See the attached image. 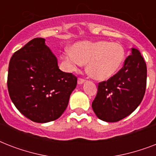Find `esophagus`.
Listing matches in <instances>:
<instances>
[{
	"instance_id": "1",
	"label": "esophagus",
	"mask_w": 156,
	"mask_h": 156,
	"mask_svg": "<svg viewBox=\"0 0 156 156\" xmlns=\"http://www.w3.org/2000/svg\"><path fill=\"white\" fill-rule=\"evenodd\" d=\"M84 83H85V80H84V79H83V78H78V85H82V84H83Z\"/></svg>"
}]
</instances>
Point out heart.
<instances>
[{"mask_svg":"<svg viewBox=\"0 0 156 156\" xmlns=\"http://www.w3.org/2000/svg\"><path fill=\"white\" fill-rule=\"evenodd\" d=\"M125 56V48L119 43L84 40L75 43L71 51L67 50L64 53V60L70 71H76L87 63L88 75L95 80L105 81L118 72Z\"/></svg>","mask_w":156,"mask_h":156,"instance_id":"b5f03b06","label":"heart"}]
</instances>
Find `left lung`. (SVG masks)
Here are the masks:
<instances>
[{"instance_id":"left-lung-1","label":"left lung","mask_w":156,"mask_h":156,"mask_svg":"<svg viewBox=\"0 0 156 156\" xmlns=\"http://www.w3.org/2000/svg\"><path fill=\"white\" fill-rule=\"evenodd\" d=\"M147 86V66L140 52L131 48L118 73L99 83L93 111L106 122H116L130 115L141 104Z\"/></svg>"}]
</instances>
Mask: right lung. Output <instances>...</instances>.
I'll return each mask as SVG.
<instances>
[{
  "label": "right lung",
  "instance_id": "1",
  "mask_svg": "<svg viewBox=\"0 0 156 156\" xmlns=\"http://www.w3.org/2000/svg\"><path fill=\"white\" fill-rule=\"evenodd\" d=\"M7 86L21 113L34 122L47 123L65 112L77 78L61 71L44 39L35 38L11 57Z\"/></svg>",
  "mask_w": 156,
  "mask_h": 156
}]
</instances>
